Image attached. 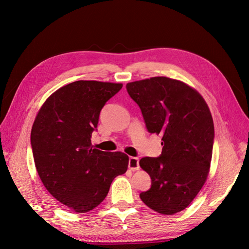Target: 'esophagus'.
Returning a JSON list of instances; mask_svg holds the SVG:
<instances>
[{"label": "esophagus", "mask_w": 249, "mask_h": 249, "mask_svg": "<svg viewBox=\"0 0 249 249\" xmlns=\"http://www.w3.org/2000/svg\"><path fill=\"white\" fill-rule=\"evenodd\" d=\"M129 168L131 170H138L139 169V159L135 157H130L129 159Z\"/></svg>", "instance_id": "34e87169"}]
</instances>
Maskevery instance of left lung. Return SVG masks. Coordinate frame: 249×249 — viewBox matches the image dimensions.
<instances>
[{
  "label": "left lung",
  "instance_id": "8db88e82",
  "mask_svg": "<svg viewBox=\"0 0 249 249\" xmlns=\"http://www.w3.org/2000/svg\"><path fill=\"white\" fill-rule=\"evenodd\" d=\"M149 133L162 135V154L144 157L140 167L152 179L141 200L156 212L173 215L190 205L209 175L214 124L203 97L184 82L154 77L126 84Z\"/></svg>",
  "mask_w": 249,
  "mask_h": 249
}]
</instances>
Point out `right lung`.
Instances as JSON below:
<instances>
[{
  "label": "right lung",
  "instance_id": "right-lung-1",
  "mask_svg": "<svg viewBox=\"0 0 249 249\" xmlns=\"http://www.w3.org/2000/svg\"><path fill=\"white\" fill-rule=\"evenodd\" d=\"M123 84L76 81L50 95L31 131L35 166L42 184L76 213L93 210L107 196L112 180L124 175L129 157L91 144L103 107Z\"/></svg>",
  "mask_w": 249,
  "mask_h": 249
}]
</instances>
